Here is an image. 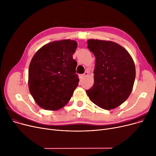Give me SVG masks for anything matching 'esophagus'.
<instances>
[{
	"label": "esophagus",
	"mask_w": 156,
	"mask_h": 156,
	"mask_svg": "<svg viewBox=\"0 0 156 156\" xmlns=\"http://www.w3.org/2000/svg\"><path fill=\"white\" fill-rule=\"evenodd\" d=\"M87 75H88V72H85L83 74H82V75L80 76V77H81V78H84L86 76H87Z\"/></svg>",
	"instance_id": "esophagus-1"
}]
</instances>
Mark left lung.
<instances>
[{
	"label": "left lung",
	"mask_w": 156,
	"mask_h": 156,
	"mask_svg": "<svg viewBox=\"0 0 156 156\" xmlns=\"http://www.w3.org/2000/svg\"><path fill=\"white\" fill-rule=\"evenodd\" d=\"M87 42L96 60L94 84L86 93L99 107L115 108L132 91L136 76L134 62L128 52L117 43L94 39Z\"/></svg>",
	"instance_id": "left-lung-1"
}]
</instances>
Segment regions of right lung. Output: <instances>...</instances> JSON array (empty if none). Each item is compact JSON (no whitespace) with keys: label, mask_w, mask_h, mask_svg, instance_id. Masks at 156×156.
<instances>
[{"label":"right lung","mask_w":156,"mask_h":156,"mask_svg":"<svg viewBox=\"0 0 156 156\" xmlns=\"http://www.w3.org/2000/svg\"><path fill=\"white\" fill-rule=\"evenodd\" d=\"M77 43L73 40L50 42L32 58L28 69V87L41 108L56 110L65 106L78 86L77 62L73 54Z\"/></svg>","instance_id":"1"}]
</instances>
